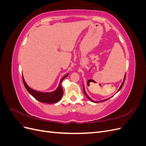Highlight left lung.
<instances>
[{
	"label": "left lung",
	"instance_id": "8db88e82",
	"mask_svg": "<svg viewBox=\"0 0 146 146\" xmlns=\"http://www.w3.org/2000/svg\"><path fill=\"white\" fill-rule=\"evenodd\" d=\"M125 76H124V78H123V82H122V84H121V86H120V88H119V90H117V92H118V91H119L121 90V89L122 88V86H123V83H124V82H125ZM83 92H84V94H85V95L88 98V99H89V100H90L91 102H94V103H98V102H104V101H105V100H108L110 98H108V99H105V100H100V101H99V102H95V101H94V100H92L90 97H88V96L87 95V94L86 93V92H85V87H84V85H83Z\"/></svg>",
	"mask_w": 146,
	"mask_h": 146
}]
</instances>
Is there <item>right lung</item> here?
Returning <instances> with one entry per match:
<instances>
[{
  "instance_id": "1",
  "label": "right lung",
  "mask_w": 146,
  "mask_h": 146,
  "mask_svg": "<svg viewBox=\"0 0 146 146\" xmlns=\"http://www.w3.org/2000/svg\"><path fill=\"white\" fill-rule=\"evenodd\" d=\"M68 73L64 76L61 80H60L59 85L57 87L56 89L52 92H41L38 91L36 90H33L32 88L29 87L27 84L26 83L24 76H23V80L24 85L26 88V90L29 92V93L32 95L33 98H35L36 100L40 102L46 103V104H54L59 102L62 96L63 95V90L62 86H61V83L65 78L67 77L68 76Z\"/></svg>"
}]
</instances>
